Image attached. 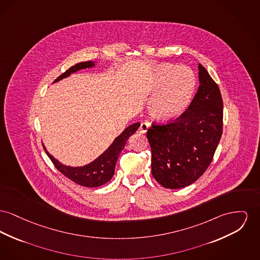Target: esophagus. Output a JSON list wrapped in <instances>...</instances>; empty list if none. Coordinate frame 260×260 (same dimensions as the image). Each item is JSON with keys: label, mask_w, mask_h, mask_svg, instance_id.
Wrapping results in <instances>:
<instances>
[{"label": "esophagus", "mask_w": 260, "mask_h": 260, "mask_svg": "<svg viewBox=\"0 0 260 260\" xmlns=\"http://www.w3.org/2000/svg\"><path fill=\"white\" fill-rule=\"evenodd\" d=\"M148 128H149V124H148L147 122H141V124H140L138 131H139L140 134H146L147 131H148Z\"/></svg>", "instance_id": "esophagus-1"}]
</instances>
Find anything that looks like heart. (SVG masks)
I'll use <instances>...</instances> for the list:
<instances>
[{"mask_svg": "<svg viewBox=\"0 0 260 260\" xmlns=\"http://www.w3.org/2000/svg\"><path fill=\"white\" fill-rule=\"evenodd\" d=\"M197 77L185 67L161 63L153 70L145 93L151 97L148 113L159 122L175 121L183 116L192 102Z\"/></svg>", "mask_w": 260, "mask_h": 260, "instance_id": "heart-1", "label": "heart"}]
</instances>
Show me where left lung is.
<instances>
[{"mask_svg": "<svg viewBox=\"0 0 260 260\" xmlns=\"http://www.w3.org/2000/svg\"><path fill=\"white\" fill-rule=\"evenodd\" d=\"M199 77V90L183 116L167 124L152 123L146 134L153 177L166 188H182L202 176L222 136L221 92L200 63Z\"/></svg>", "mask_w": 260, "mask_h": 260, "instance_id": "obj_1", "label": "left lung"}]
</instances>
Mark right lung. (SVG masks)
Here are the masks:
<instances>
[{
    "label": "right lung",
    "instance_id": "1",
    "mask_svg": "<svg viewBox=\"0 0 260 260\" xmlns=\"http://www.w3.org/2000/svg\"><path fill=\"white\" fill-rule=\"evenodd\" d=\"M94 66H95V62L92 61L78 62L77 64L73 66L72 68H70L54 82L60 81L62 78L70 77L72 74L78 72L80 70L93 68ZM139 125H140L139 122H136L127 126L119 137L114 139L113 143L104 152L102 153L99 157H97L95 160H93L89 164H86L84 166H79V167L66 166L61 164V162L58 161L56 158H54L53 155L48 152L45 146H44V149L49 158L51 159V161L54 163L55 167L58 169L62 175L69 178L71 181L77 183V184H80L82 186L97 187L108 183L112 179L115 173L116 163L120 156V153L122 152L128 138L138 131Z\"/></svg>",
    "mask_w": 260,
    "mask_h": 260
}]
</instances>
